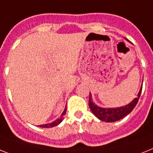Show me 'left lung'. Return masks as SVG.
<instances>
[{
  "label": "left lung",
  "instance_id": "left-lung-1",
  "mask_svg": "<svg viewBox=\"0 0 153 153\" xmlns=\"http://www.w3.org/2000/svg\"><path fill=\"white\" fill-rule=\"evenodd\" d=\"M142 87L139 91V93L137 94V97L134 99L130 104L120 108H101L99 106H97L96 105L93 103V101L91 100V94L90 93L89 95V107L93 113V114L98 119L105 122H115V121L120 120L124 117H126L127 114H129L131 111L133 110L134 108L136 106L138 99L140 98L141 93H142Z\"/></svg>",
  "mask_w": 153,
  "mask_h": 153
}]
</instances>
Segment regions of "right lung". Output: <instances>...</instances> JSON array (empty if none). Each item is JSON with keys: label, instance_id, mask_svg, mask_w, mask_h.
<instances>
[{"label": "right lung", "instance_id": "add662e5", "mask_svg": "<svg viewBox=\"0 0 153 153\" xmlns=\"http://www.w3.org/2000/svg\"><path fill=\"white\" fill-rule=\"evenodd\" d=\"M65 113H66V107H65V109H64V111H63V113H62L60 118H59V119H57L56 120L54 121V122H52V123H48V124L40 125L39 127H45V128H49V127H55V126H57V125L59 124V123H61L62 121L63 117H64V116H65Z\"/></svg>", "mask_w": 153, "mask_h": 153}]
</instances>
